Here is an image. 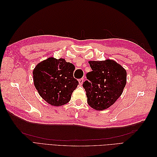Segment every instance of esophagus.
I'll return each instance as SVG.
<instances>
[{
    "label": "esophagus",
    "mask_w": 157,
    "mask_h": 157,
    "mask_svg": "<svg viewBox=\"0 0 157 157\" xmlns=\"http://www.w3.org/2000/svg\"><path fill=\"white\" fill-rule=\"evenodd\" d=\"M83 82H84V79L83 78H80L78 80V83L80 85H82L83 84Z\"/></svg>",
    "instance_id": "34e87169"
}]
</instances>
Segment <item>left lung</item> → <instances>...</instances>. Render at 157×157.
Here are the masks:
<instances>
[{
	"instance_id": "1",
	"label": "left lung",
	"mask_w": 157,
	"mask_h": 157,
	"mask_svg": "<svg viewBox=\"0 0 157 157\" xmlns=\"http://www.w3.org/2000/svg\"><path fill=\"white\" fill-rule=\"evenodd\" d=\"M92 71L83 83L88 105L97 111L113 105L121 96L126 84V71L115 60L89 61Z\"/></svg>"
}]
</instances>
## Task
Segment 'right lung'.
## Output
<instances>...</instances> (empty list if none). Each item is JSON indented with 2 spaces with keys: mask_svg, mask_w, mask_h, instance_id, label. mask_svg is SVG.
<instances>
[{
  "mask_svg": "<svg viewBox=\"0 0 157 157\" xmlns=\"http://www.w3.org/2000/svg\"><path fill=\"white\" fill-rule=\"evenodd\" d=\"M75 65L65 59L50 57L33 69V82L41 98L51 105L67 103L78 82L73 77Z\"/></svg>",
  "mask_w": 157,
  "mask_h": 157,
  "instance_id": "1",
  "label": "right lung"
}]
</instances>
